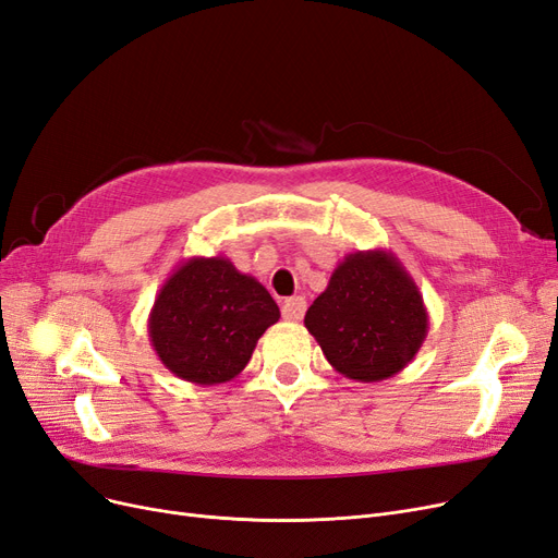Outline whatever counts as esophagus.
<instances>
[{
  "label": "esophagus",
  "instance_id": "esophagus-1",
  "mask_svg": "<svg viewBox=\"0 0 558 558\" xmlns=\"http://www.w3.org/2000/svg\"><path fill=\"white\" fill-rule=\"evenodd\" d=\"M305 307H307V303H305L303 296L287 299V301L282 303V317H284L287 322H301L303 315H305Z\"/></svg>",
  "mask_w": 558,
  "mask_h": 558
}]
</instances>
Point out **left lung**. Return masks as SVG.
I'll return each mask as SVG.
<instances>
[{
	"mask_svg": "<svg viewBox=\"0 0 558 558\" xmlns=\"http://www.w3.org/2000/svg\"><path fill=\"white\" fill-rule=\"evenodd\" d=\"M305 328L326 361L354 381H384L404 369L429 328L418 284L384 247L347 255L307 307Z\"/></svg>",
	"mask_w": 558,
	"mask_h": 558,
	"instance_id": "1",
	"label": "left lung"
}]
</instances>
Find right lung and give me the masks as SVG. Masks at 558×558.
Instances as JSON below:
<instances>
[{"label":"right lung","mask_w":558,"mask_h":558,"mask_svg":"<svg viewBox=\"0 0 558 558\" xmlns=\"http://www.w3.org/2000/svg\"><path fill=\"white\" fill-rule=\"evenodd\" d=\"M278 319L280 307L257 278L227 257H191L162 282L149 313V340L174 377L216 386L241 375Z\"/></svg>","instance_id":"add662e5"}]
</instances>
